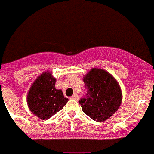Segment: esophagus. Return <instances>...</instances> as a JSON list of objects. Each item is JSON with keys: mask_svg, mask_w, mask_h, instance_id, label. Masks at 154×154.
Segmentation results:
<instances>
[{"mask_svg": "<svg viewBox=\"0 0 154 154\" xmlns=\"http://www.w3.org/2000/svg\"><path fill=\"white\" fill-rule=\"evenodd\" d=\"M71 99H74V100H78V99H79L78 94L75 93L74 95H73V96H72V97H71Z\"/></svg>", "mask_w": 154, "mask_h": 154, "instance_id": "1", "label": "esophagus"}]
</instances>
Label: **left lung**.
<instances>
[{
	"instance_id": "8db88e82",
	"label": "left lung",
	"mask_w": 154,
	"mask_h": 154,
	"mask_svg": "<svg viewBox=\"0 0 154 154\" xmlns=\"http://www.w3.org/2000/svg\"><path fill=\"white\" fill-rule=\"evenodd\" d=\"M86 95L79 100L84 113L103 122L113 115L122 102V91L112 75L100 69H91L83 77Z\"/></svg>"
}]
</instances>
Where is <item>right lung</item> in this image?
I'll list each match as a JSON object with an SVG mask.
<instances>
[{"instance_id": "obj_1", "label": "right lung", "mask_w": 154, "mask_h": 154, "mask_svg": "<svg viewBox=\"0 0 154 154\" xmlns=\"http://www.w3.org/2000/svg\"><path fill=\"white\" fill-rule=\"evenodd\" d=\"M55 82L56 79L48 71L40 75L28 91V108L39 119H49L62 110L69 101L61 89H55Z\"/></svg>"}]
</instances>
